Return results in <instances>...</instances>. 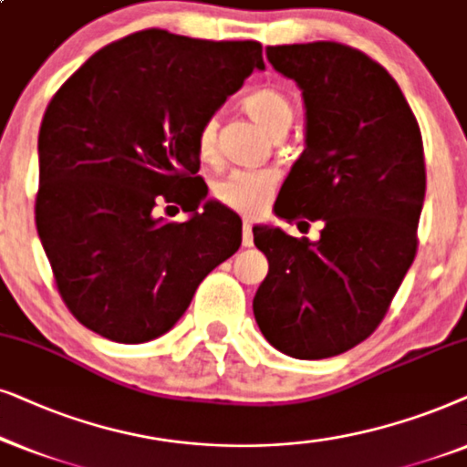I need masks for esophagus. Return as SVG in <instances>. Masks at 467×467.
Masks as SVG:
<instances>
[{
	"mask_svg": "<svg viewBox=\"0 0 467 467\" xmlns=\"http://www.w3.org/2000/svg\"><path fill=\"white\" fill-rule=\"evenodd\" d=\"M244 245L252 247L254 245V233H252V222L244 220Z\"/></svg>",
	"mask_w": 467,
	"mask_h": 467,
	"instance_id": "esophagus-1",
	"label": "esophagus"
}]
</instances>
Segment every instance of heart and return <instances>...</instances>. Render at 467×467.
I'll return each instance as SVG.
<instances>
[{"label":"heart","instance_id":"b5f03b06","mask_svg":"<svg viewBox=\"0 0 467 467\" xmlns=\"http://www.w3.org/2000/svg\"><path fill=\"white\" fill-rule=\"evenodd\" d=\"M241 107L245 113L258 121L266 132L273 136H282L290 128L292 104L284 91L277 87L265 85L247 93L241 99ZM196 151L202 161H213L217 153V121L209 117L196 134ZM277 171L273 169H256V171H234L226 179L215 185L217 201L230 209L244 211V213H260L271 201L273 192L277 185Z\"/></svg>","mask_w":467,"mask_h":467}]
</instances>
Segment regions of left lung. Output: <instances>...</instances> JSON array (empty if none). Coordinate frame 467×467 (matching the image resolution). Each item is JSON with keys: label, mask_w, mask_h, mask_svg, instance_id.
I'll list each match as a JSON object with an SVG mask.
<instances>
[{"label": "left lung", "mask_w": 467, "mask_h": 467, "mask_svg": "<svg viewBox=\"0 0 467 467\" xmlns=\"http://www.w3.org/2000/svg\"><path fill=\"white\" fill-rule=\"evenodd\" d=\"M266 59L306 102V151L273 211L285 222H322V230L309 241L254 226V244L269 260L254 316L288 357H337L376 331L416 256L420 130L395 78L357 48L266 47Z\"/></svg>", "instance_id": "obj_1"}]
</instances>
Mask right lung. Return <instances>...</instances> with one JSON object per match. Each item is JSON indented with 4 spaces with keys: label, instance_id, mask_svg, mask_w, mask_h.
Instances as JSON below:
<instances>
[{
    "label": "right lung",
    "instance_id": "right-lung-1",
    "mask_svg": "<svg viewBox=\"0 0 467 467\" xmlns=\"http://www.w3.org/2000/svg\"><path fill=\"white\" fill-rule=\"evenodd\" d=\"M256 67L260 42L145 29L99 48L48 102L36 226L80 325L119 344L160 337L239 250L241 217L196 177V134ZM164 202L189 222L155 216Z\"/></svg>",
    "mask_w": 467,
    "mask_h": 467
}]
</instances>
